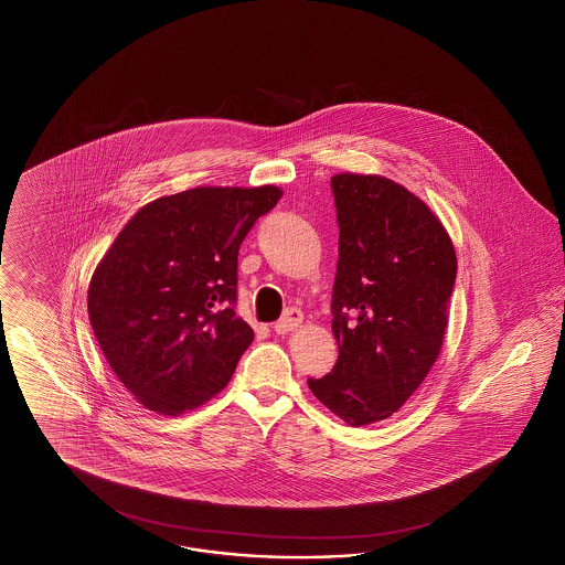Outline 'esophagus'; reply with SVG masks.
<instances>
[{"label": "esophagus", "instance_id": "1", "mask_svg": "<svg viewBox=\"0 0 565 565\" xmlns=\"http://www.w3.org/2000/svg\"><path fill=\"white\" fill-rule=\"evenodd\" d=\"M302 319H305L302 310H298V308H290V310H286V315L275 323V333H277V335H286V333H290L294 329H298V327L302 326Z\"/></svg>", "mask_w": 565, "mask_h": 565}]
</instances>
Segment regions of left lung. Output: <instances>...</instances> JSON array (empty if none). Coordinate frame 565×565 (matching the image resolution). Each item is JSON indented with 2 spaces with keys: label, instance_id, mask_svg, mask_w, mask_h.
<instances>
[{
  "label": "left lung",
  "instance_id": "8db88e82",
  "mask_svg": "<svg viewBox=\"0 0 565 565\" xmlns=\"http://www.w3.org/2000/svg\"><path fill=\"white\" fill-rule=\"evenodd\" d=\"M331 189L340 223L331 331L340 356L308 387L343 423L366 427L399 411L433 369L458 260L444 223L394 180L345 171Z\"/></svg>",
  "mask_w": 565,
  "mask_h": 565
}]
</instances>
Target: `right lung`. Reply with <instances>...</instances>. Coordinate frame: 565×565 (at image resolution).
<instances>
[{"mask_svg":"<svg viewBox=\"0 0 565 565\" xmlns=\"http://www.w3.org/2000/svg\"><path fill=\"white\" fill-rule=\"evenodd\" d=\"M277 186H199L138 209L88 284L103 356L147 411L178 416L220 394L255 340L236 317L238 250Z\"/></svg>","mask_w":565,"mask_h":565,"instance_id":"right-lung-1","label":"right lung"}]
</instances>
